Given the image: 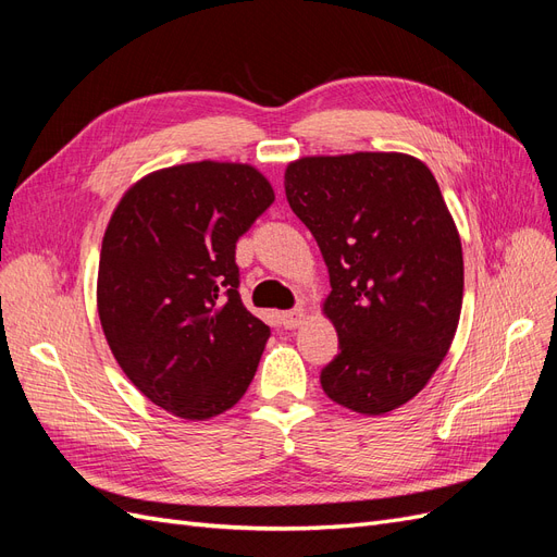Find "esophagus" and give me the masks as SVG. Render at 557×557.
<instances>
[{
    "label": "esophagus",
    "instance_id": "1",
    "mask_svg": "<svg viewBox=\"0 0 557 557\" xmlns=\"http://www.w3.org/2000/svg\"><path fill=\"white\" fill-rule=\"evenodd\" d=\"M281 320H283V327L285 330H295V327H299V325H305V320H307V309H293V311H285L283 315H281Z\"/></svg>",
    "mask_w": 557,
    "mask_h": 557
}]
</instances>
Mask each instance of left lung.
Instances as JSON below:
<instances>
[{"instance_id": "1", "label": "left lung", "mask_w": 557, "mask_h": 557, "mask_svg": "<svg viewBox=\"0 0 557 557\" xmlns=\"http://www.w3.org/2000/svg\"><path fill=\"white\" fill-rule=\"evenodd\" d=\"M283 185L330 272L323 313L342 350L320 385L362 416L399 409L444 362L462 311V244L440 183L413 156L364 150L299 158Z\"/></svg>"}]
</instances>
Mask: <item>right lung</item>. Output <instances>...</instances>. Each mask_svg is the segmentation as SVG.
<instances>
[{"mask_svg":"<svg viewBox=\"0 0 557 557\" xmlns=\"http://www.w3.org/2000/svg\"><path fill=\"white\" fill-rule=\"evenodd\" d=\"M272 201L252 164L201 160L146 174L113 209L99 323L125 376L160 409L207 420L248 391L272 332L244 307L234 248Z\"/></svg>","mask_w":557,"mask_h":557,"instance_id":"add662e5","label":"right lung"}]
</instances>
